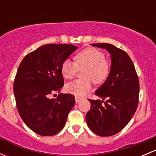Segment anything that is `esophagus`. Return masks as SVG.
<instances>
[{"instance_id": "34e87169", "label": "esophagus", "mask_w": 156, "mask_h": 156, "mask_svg": "<svg viewBox=\"0 0 156 156\" xmlns=\"http://www.w3.org/2000/svg\"><path fill=\"white\" fill-rule=\"evenodd\" d=\"M75 102H76V103H78V102H79L80 100H81V97H75Z\"/></svg>"}]
</instances>
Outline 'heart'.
Returning <instances> with one entry per match:
<instances>
[{
	"label": "heart",
	"instance_id": "b5f03b06",
	"mask_svg": "<svg viewBox=\"0 0 156 156\" xmlns=\"http://www.w3.org/2000/svg\"><path fill=\"white\" fill-rule=\"evenodd\" d=\"M78 69H85L83 72L84 80H76L66 85V91L76 96H83L92 89L91 80L100 84L108 78L111 71L109 62L105 59V54L94 48L81 50L75 56V62L66 59L62 63L61 72L66 79H72Z\"/></svg>",
	"mask_w": 156,
	"mask_h": 156
}]
</instances>
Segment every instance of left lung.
I'll return each instance as SVG.
<instances>
[{"label":"left lung","instance_id":"obj_1","mask_svg":"<svg viewBox=\"0 0 156 156\" xmlns=\"http://www.w3.org/2000/svg\"><path fill=\"white\" fill-rule=\"evenodd\" d=\"M92 45L107 50L111 55L112 65L108 78L95 92L103 100H89L90 109L86 115V121L96 134L112 136L126 126L136 112L139 102V78L126 52L110 44Z\"/></svg>","mask_w":156,"mask_h":156}]
</instances>
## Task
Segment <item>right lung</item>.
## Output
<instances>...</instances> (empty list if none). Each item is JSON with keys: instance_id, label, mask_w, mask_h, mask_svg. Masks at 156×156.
<instances>
[{"instance_id": "obj_1", "label": "right lung", "mask_w": 156, "mask_h": 156, "mask_svg": "<svg viewBox=\"0 0 156 156\" xmlns=\"http://www.w3.org/2000/svg\"><path fill=\"white\" fill-rule=\"evenodd\" d=\"M77 50L72 44H51L40 47L22 60L13 84L16 108L26 125L41 136H53L63 128L75 97L50 95L61 90L64 79L62 63Z\"/></svg>"}]
</instances>
